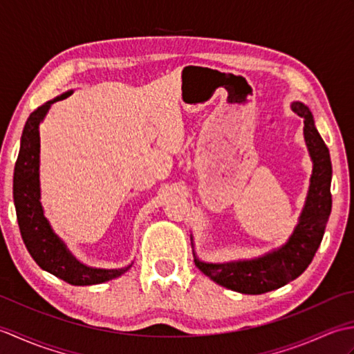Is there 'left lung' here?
Here are the masks:
<instances>
[{
  "label": "left lung",
  "instance_id": "1",
  "mask_svg": "<svg viewBox=\"0 0 354 354\" xmlns=\"http://www.w3.org/2000/svg\"><path fill=\"white\" fill-rule=\"evenodd\" d=\"M290 108L304 118L303 133L313 169L303 212L288 242L254 259L208 263L198 259L192 236L194 263L202 272L223 288L248 295L275 290L301 275L321 245L332 212V161L328 149L315 127L310 109L301 102H292Z\"/></svg>",
  "mask_w": 354,
  "mask_h": 354
}]
</instances>
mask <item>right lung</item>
Wrapping results in <instances>:
<instances>
[{"label": "right lung", "mask_w": 354, "mask_h": 354, "mask_svg": "<svg viewBox=\"0 0 354 354\" xmlns=\"http://www.w3.org/2000/svg\"><path fill=\"white\" fill-rule=\"evenodd\" d=\"M71 94L73 89L55 97L35 109L27 118L13 171V202L22 240L39 268L73 286H91L109 281L124 274L132 268L133 261L117 269L86 266L74 257L64 240L53 231L44 214L39 183V126L48 114L51 104L66 99Z\"/></svg>", "instance_id": "1"}]
</instances>
